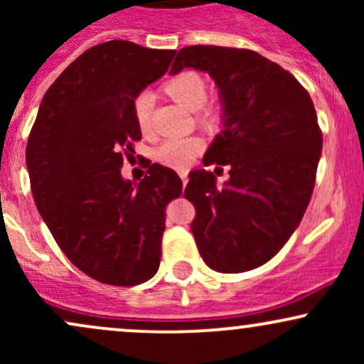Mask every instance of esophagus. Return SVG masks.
<instances>
[{
    "label": "esophagus",
    "mask_w": 364,
    "mask_h": 364,
    "mask_svg": "<svg viewBox=\"0 0 364 364\" xmlns=\"http://www.w3.org/2000/svg\"><path fill=\"white\" fill-rule=\"evenodd\" d=\"M179 178H181L183 186H186V183H188V174L185 173V171H183V173H179Z\"/></svg>",
    "instance_id": "34e87169"
}]
</instances>
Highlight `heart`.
Returning a JSON list of instances; mask_svg holds the SVG:
<instances>
[{
	"label": "heart",
	"mask_w": 364,
	"mask_h": 364,
	"mask_svg": "<svg viewBox=\"0 0 364 364\" xmlns=\"http://www.w3.org/2000/svg\"><path fill=\"white\" fill-rule=\"evenodd\" d=\"M164 90L169 97L185 106L190 111H198V121L207 128H214L219 123V111L207 107L202 109L207 102L208 85L205 78L200 73L185 70L174 77H171L164 83ZM133 118L141 133H149L152 129V112H154V95L150 92H140L132 104ZM202 140L195 136H185V139H168L159 145L156 157L162 164L169 168L183 169L193 162V159L202 152Z\"/></svg>",
	"instance_id": "obj_1"
}]
</instances>
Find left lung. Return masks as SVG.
Instances as JSON below:
<instances>
[{"label": "left lung", "mask_w": 364, "mask_h": 364, "mask_svg": "<svg viewBox=\"0 0 364 364\" xmlns=\"http://www.w3.org/2000/svg\"><path fill=\"white\" fill-rule=\"evenodd\" d=\"M183 68L214 78L224 128L203 164L231 168L223 188L210 171L190 173L196 246L217 272L257 269L287 243L310 203L323 144L315 106L287 70L250 49L188 46L171 75Z\"/></svg>", "instance_id": "left-lung-1"}]
</instances>
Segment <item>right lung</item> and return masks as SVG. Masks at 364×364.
<instances>
[{
    "label": "right lung",
    "mask_w": 364,
    "mask_h": 364,
    "mask_svg": "<svg viewBox=\"0 0 364 364\" xmlns=\"http://www.w3.org/2000/svg\"><path fill=\"white\" fill-rule=\"evenodd\" d=\"M174 49L109 41L75 60L44 94L27 141L32 195L63 253L111 286H136L161 263L166 205L183 191L173 169L147 162L121 176L141 139L133 99L168 72Z\"/></svg>",
    "instance_id": "add662e5"
}]
</instances>
